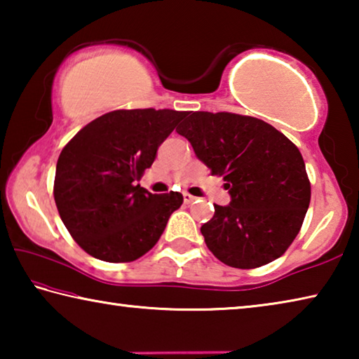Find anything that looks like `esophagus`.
Masks as SVG:
<instances>
[{"mask_svg":"<svg viewBox=\"0 0 359 359\" xmlns=\"http://www.w3.org/2000/svg\"><path fill=\"white\" fill-rule=\"evenodd\" d=\"M194 199H196V198L191 196L190 193H184V201H185V204H191V203L194 201Z\"/></svg>","mask_w":359,"mask_h":359,"instance_id":"34e87169","label":"esophagus"}]
</instances>
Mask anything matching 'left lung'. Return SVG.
<instances>
[{
	"label": "left lung",
	"mask_w": 359,
	"mask_h": 359,
	"mask_svg": "<svg viewBox=\"0 0 359 359\" xmlns=\"http://www.w3.org/2000/svg\"><path fill=\"white\" fill-rule=\"evenodd\" d=\"M175 131L229 190V204H215L214 217L201 226L209 250L239 269L282 257L311 203L296 145L263 120L229 112H187Z\"/></svg>",
	"instance_id": "8db88e82"
}]
</instances>
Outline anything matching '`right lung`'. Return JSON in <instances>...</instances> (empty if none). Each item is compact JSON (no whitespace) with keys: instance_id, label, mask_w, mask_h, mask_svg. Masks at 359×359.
<instances>
[{"instance_id":"add662e5","label":"right lung","mask_w":359,"mask_h":359,"mask_svg":"<svg viewBox=\"0 0 359 359\" xmlns=\"http://www.w3.org/2000/svg\"><path fill=\"white\" fill-rule=\"evenodd\" d=\"M185 112L131 109L101 115L66 144L53 198L79 245L107 263L141 258L161 238L184 196L151 194L137 184Z\"/></svg>"}]
</instances>
